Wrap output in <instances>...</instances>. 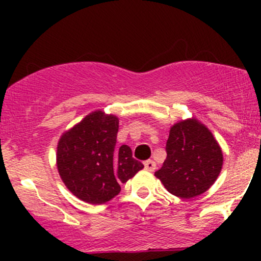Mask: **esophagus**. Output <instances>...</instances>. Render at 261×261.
I'll return each mask as SVG.
<instances>
[{"label": "esophagus", "mask_w": 261, "mask_h": 261, "mask_svg": "<svg viewBox=\"0 0 261 261\" xmlns=\"http://www.w3.org/2000/svg\"><path fill=\"white\" fill-rule=\"evenodd\" d=\"M144 167H145V169L147 172H154L155 169H156V164H155L154 160H146V162H144Z\"/></svg>", "instance_id": "1"}]
</instances>
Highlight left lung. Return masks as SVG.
I'll return each instance as SVG.
<instances>
[{
    "label": "left lung",
    "instance_id": "left-lung-1",
    "mask_svg": "<svg viewBox=\"0 0 261 261\" xmlns=\"http://www.w3.org/2000/svg\"><path fill=\"white\" fill-rule=\"evenodd\" d=\"M165 150L167 159L155 177L169 193L180 198L204 193L222 169V150L211 131L196 118L170 127Z\"/></svg>",
    "mask_w": 261,
    "mask_h": 261
}]
</instances>
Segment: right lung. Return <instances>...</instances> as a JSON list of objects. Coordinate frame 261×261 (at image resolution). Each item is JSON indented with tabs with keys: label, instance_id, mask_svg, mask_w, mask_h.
Returning a JSON list of instances; mask_svg holds the SVG:
<instances>
[{
	"label": "right lung",
	"instance_id": "add662e5",
	"mask_svg": "<svg viewBox=\"0 0 261 261\" xmlns=\"http://www.w3.org/2000/svg\"><path fill=\"white\" fill-rule=\"evenodd\" d=\"M118 118L94 111L64 133L58 143L57 167L60 178L75 197L102 204L117 196L143 163L134 159L130 146H116Z\"/></svg>",
	"mask_w": 261,
	"mask_h": 261
}]
</instances>
